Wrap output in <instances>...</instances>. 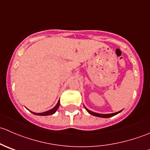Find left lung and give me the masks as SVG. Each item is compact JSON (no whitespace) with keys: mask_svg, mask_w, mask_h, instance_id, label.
Segmentation results:
<instances>
[{"mask_svg":"<svg viewBox=\"0 0 150 150\" xmlns=\"http://www.w3.org/2000/svg\"><path fill=\"white\" fill-rule=\"evenodd\" d=\"M85 107V106H84ZM85 109L86 110V111L88 112L89 113V114L92 115L93 116H96V117H103V118H108V117H112V116H115L117 114H118V113H120V112L122 111V110H120V111L119 112H114V113H110V114H100V113H97V112H92L91 111V110H89L88 109L86 108V107H85Z\"/></svg>","mask_w":150,"mask_h":150,"instance_id":"8db88e82","label":"left lung"}]
</instances>
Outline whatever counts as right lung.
I'll list each match as a JSON object with an SVG mask.
<instances>
[{
  "label": "right lung",
  "instance_id": "obj_1",
  "mask_svg": "<svg viewBox=\"0 0 150 150\" xmlns=\"http://www.w3.org/2000/svg\"><path fill=\"white\" fill-rule=\"evenodd\" d=\"M59 102H57V104H56L55 107H54V108H52L51 110H48V111H46V112H40V113H37V112H32V111H30L33 114L35 115H40V116H46V115H53L54 114V113L57 112V110H58L59 107Z\"/></svg>",
  "mask_w": 150,
  "mask_h": 150
}]
</instances>
